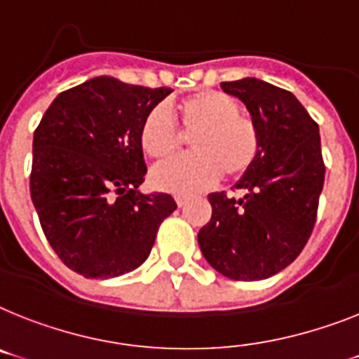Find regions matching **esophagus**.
<instances>
[{"label":"esophagus","mask_w":359,"mask_h":359,"mask_svg":"<svg viewBox=\"0 0 359 359\" xmlns=\"http://www.w3.org/2000/svg\"><path fill=\"white\" fill-rule=\"evenodd\" d=\"M189 200H191V198H189V196H176V203L180 207L187 205V201H189Z\"/></svg>","instance_id":"1"}]
</instances>
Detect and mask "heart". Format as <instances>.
<instances>
[{
	"label": "heart",
	"instance_id": "b5f03b06",
	"mask_svg": "<svg viewBox=\"0 0 359 359\" xmlns=\"http://www.w3.org/2000/svg\"><path fill=\"white\" fill-rule=\"evenodd\" d=\"M174 119L156 108L139 130V144L154 161H168L192 137L194 154L156 167L150 182L156 189L174 194H191L215 183L222 172L238 180L251 170L260 154L257 124L240 114L235 97L215 90L189 95L174 106Z\"/></svg>",
	"mask_w": 359,
	"mask_h": 359
}]
</instances>
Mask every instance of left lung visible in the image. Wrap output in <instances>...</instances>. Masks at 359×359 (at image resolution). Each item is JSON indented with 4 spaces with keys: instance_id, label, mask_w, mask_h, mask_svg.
<instances>
[{
    "instance_id": "left-lung-1",
    "label": "left lung",
    "mask_w": 359,
    "mask_h": 359,
    "mask_svg": "<svg viewBox=\"0 0 359 359\" xmlns=\"http://www.w3.org/2000/svg\"><path fill=\"white\" fill-rule=\"evenodd\" d=\"M260 135V154L235 189L209 194L212 216L198 233L205 260L235 280H262L297 259L312 235L325 163L318 123L290 91L259 79L222 82Z\"/></svg>"
}]
</instances>
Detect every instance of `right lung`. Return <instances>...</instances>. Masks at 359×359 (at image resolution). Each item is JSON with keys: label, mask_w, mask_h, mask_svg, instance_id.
<instances>
[{"label": "right lung", "mask_w": 359, "mask_h": 359, "mask_svg": "<svg viewBox=\"0 0 359 359\" xmlns=\"http://www.w3.org/2000/svg\"><path fill=\"white\" fill-rule=\"evenodd\" d=\"M170 88L95 76L62 91L32 139L31 198L43 235L69 269L111 279L148 259L170 194H143L141 123Z\"/></svg>", "instance_id": "1"}]
</instances>
